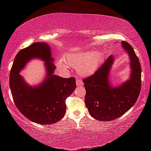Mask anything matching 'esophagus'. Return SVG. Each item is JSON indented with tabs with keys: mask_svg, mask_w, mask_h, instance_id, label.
<instances>
[{
	"mask_svg": "<svg viewBox=\"0 0 151 151\" xmlns=\"http://www.w3.org/2000/svg\"><path fill=\"white\" fill-rule=\"evenodd\" d=\"M76 86H77V87H79V86H82L83 85V81L81 80H78V79L76 81Z\"/></svg>",
	"mask_w": 151,
	"mask_h": 151,
	"instance_id": "34e87169",
	"label": "esophagus"
}]
</instances>
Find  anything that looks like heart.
I'll return each instance as SVG.
<instances>
[{
    "label": "heart",
    "instance_id": "obj_1",
    "mask_svg": "<svg viewBox=\"0 0 151 151\" xmlns=\"http://www.w3.org/2000/svg\"><path fill=\"white\" fill-rule=\"evenodd\" d=\"M103 59V54L99 50L86 51L76 54H68L64 58L63 61H59L58 65L65 69L66 64H69L75 68H78L83 75H90L98 69Z\"/></svg>",
    "mask_w": 151,
    "mask_h": 151
}]
</instances>
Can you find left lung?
<instances>
[{
	"mask_svg": "<svg viewBox=\"0 0 151 151\" xmlns=\"http://www.w3.org/2000/svg\"><path fill=\"white\" fill-rule=\"evenodd\" d=\"M130 59L131 76L119 86L110 82V72L114 58L111 55L99 69L83 80L86 90L85 104L89 114L98 121H113L127 112L137 102L141 88V66L134 49L121 42Z\"/></svg>",
	"mask_w": 151,
	"mask_h": 151,
	"instance_id": "obj_1",
	"label": "left lung"
}]
</instances>
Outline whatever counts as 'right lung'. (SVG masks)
Instances as JSON below:
<instances>
[{
    "label": "right lung",
    "mask_w": 151,
    "mask_h": 151,
    "mask_svg": "<svg viewBox=\"0 0 151 151\" xmlns=\"http://www.w3.org/2000/svg\"><path fill=\"white\" fill-rule=\"evenodd\" d=\"M34 58L45 62L47 71L44 81L30 86L19 73ZM53 62L50 46L35 42L18 52L10 73V88L15 105L25 117L37 124H52L62 119L66 112V99L76 88L74 77L54 75L56 66Z\"/></svg>",
    "instance_id": "add662e5"
}]
</instances>
